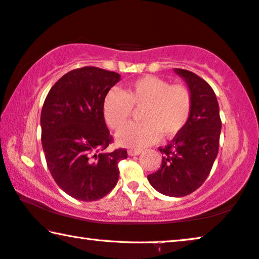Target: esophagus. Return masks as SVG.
Wrapping results in <instances>:
<instances>
[{
    "instance_id": "obj_1",
    "label": "esophagus",
    "mask_w": 259,
    "mask_h": 259,
    "mask_svg": "<svg viewBox=\"0 0 259 259\" xmlns=\"http://www.w3.org/2000/svg\"><path fill=\"white\" fill-rule=\"evenodd\" d=\"M140 153H142V150H128L129 156H137Z\"/></svg>"
}]
</instances>
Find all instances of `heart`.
<instances>
[{"label":"heart","instance_id":"obj_1","mask_svg":"<svg viewBox=\"0 0 259 259\" xmlns=\"http://www.w3.org/2000/svg\"><path fill=\"white\" fill-rule=\"evenodd\" d=\"M133 107L142 108L141 122L129 123L116 135L119 144L141 149L163 138H171L185 128L192 109L191 92L183 84H171L158 76L146 75L131 82L124 92L111 90L103 101L107 124L118 129L128 121Z\"/></svg>","mask_w":259,"mask_h":259}]
</instances>
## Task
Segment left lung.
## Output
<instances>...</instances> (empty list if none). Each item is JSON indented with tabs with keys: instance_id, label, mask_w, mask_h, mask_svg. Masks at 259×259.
Wrapping results in <instances>:
<instances>
[{
	"instance_id": "obj_1",
	"label": "left lung",
	"mask_w": 259,
	"mask_h": 259,
	"mask_svg": "<svg viewBox=\"0 0 259 259\" xmlns=\"http://www.w3.org/2000/svg\"><path fill=\"white\" fill-rule=\"evenodd\" d=\"M187 83L192 96L190 118L165 148L160 168L148 176L154 190L167 196H186L201 186L219 152L221 118L216 95L195 73L175 68Z\"/></svg>"
}]
</instances>
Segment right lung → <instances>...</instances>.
<instances>
[{
	"label": "right lung",
	"instance_id": "1",
	"mask_svg": "<svg viewBox=\"0 0 259 259\" xmlns=\"http://www.w3.org/2000/svg\"><path fill=\"white\" fill-rule=\"evenodd\" d=\"M121 75L86 66L53 84L40 115L48 167L61 190L81 201H96L116 186L125 149L102 153L113 142L103 116L107 93Z\"/></svg>",
	"mask_w": 259,
	"mask_h": 259
}]
</instances>
